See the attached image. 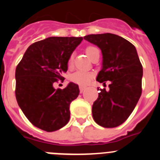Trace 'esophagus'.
Listing matches in <instances>:
<instances>
[{
  "label": "esophagus",
  "instance_id": "1",
  "mask_svg": "<svg viewBox=\"0 0 160 160\" xmlns=\"http://www.w3.org/2000/svg\"><path fill=\"white\" fill-rule=\"evenodd\" d=\"M86 86H82V85H80V86H79V90H80V91H81V92H83V90H85V89H86Z\"/></svg>",
  "mask_w": 160,
  "mask_h": 160
}]
</instances>
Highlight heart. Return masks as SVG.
Instances as JSON below:
<instances>
[{
	"instance_id": "1",
	"label": "heart",
	"mask_w": 160,
	"mask_h": 160,
	"mask_svg": "<svg viewBox=\"0 0 160 160\" xmlns=\"http://www.w3.org/2000/svg\"><path fill=\"white\" fill-rule=\"evenodd\" d=\"M94 49H96V48L92 46H89L86 48L85 51H86L87 54L88 55L89 58H90V54L92 53V52L94 51ZM73 55L71 54L70 56V58H69V59H68V66H69V67H71V66H73ZM92 78H93L92 73H90V72L83 71V70H78V71L74 72L71 76L72 82L80 85L88 84V83L91 81V79Z\"/></svg>"
}]
</instances>
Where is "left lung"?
<instances>
[{"instance_id":"obj_1","label":"left lung","mask_w":160,"mask_h":160,"mask_svg":"<svg viewBox=\"0 0 160 160\" xmlns=\"http://www.w3.org/2000/svg\"><path fill=\"white\" fill-rule=\"evenodd\" d=\"M84 39L102 53V67L96 80L103 85L111 82L109 91L98 88L93 118L103 128H116L131 115L142 94V64L134 45L122 37L107 32L87 35Z\"/></svg>"}]
</instances>
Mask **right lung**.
Listing matches in <instances>:
<instances>
[{"label":"right lung","mask_w":160,"mask_h":160,"mask_svg":"<svg viewBox=\"0 0 160 160\" xmlns=\"http://www.w3.org/2000/svg\"><path fill=\"white\" fill-rule=\"evenodd\" d=\"M83 38L50 37L29 46L15 72L16 98L29 122L43 131L61 129L70 120V105L79 88L70 82L53 87L68 70V59Z\"/></svg>","instance_id":"add662e5"}]
</instances>
